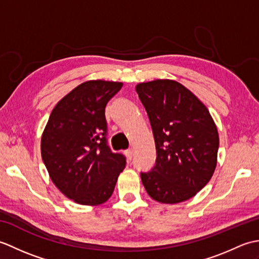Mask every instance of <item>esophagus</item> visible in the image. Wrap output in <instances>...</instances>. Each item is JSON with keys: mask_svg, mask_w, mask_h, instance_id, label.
Segmentation results:
<instances>
[{"mask_svg": "<svg viewBox=\"0 0 259 259\" xmlns=\"http://www.w3.org/2000/svg\"><path fill=\"white\" fill-rule=\"evenodd\" d=\"M125 155H126V157L129 158V160H131V159H133V157H134V150L133 149H128L125 151Z\"/></svg>", "mask_w": 259, "mask_h": 259, "instance_id": "1", "label": "esophagus"}]
</instances>
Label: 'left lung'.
<instances>
[{
  "instance_id": "1",
  "label": "left lung",
  "mask_w": 259,
  "mask_h": 259,
  "mask_svg": "<svg viewBox=\"0 0 259 259\" xmlns=\"http://www.w3.org/2000/svg\"><path fill=\"white\" fill-rule=\"evenodd\" d=\"M149 118L156 144V164L141 172L152 199L178 203L190 199L212 177L217 164V126L194 93L174 80L136 87Z\"/></svg>"
}]
</instances>
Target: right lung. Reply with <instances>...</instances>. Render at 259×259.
Listing matches in <instances>:
<instances>
[{
    "instance_id": "1",
    "label": "right lung",
    "mask_w": 259,
    "mask_h": 259,
    "mask_svg": "<svg viewBox=\"0 0 259 259\" xmlns=\"http://www.w3.org/2000/svg\"><path fill=\"white\" fill-rule=\"evenodd\" d=\"M121 88V82H83L57 103L42 134V160L51 180L80 205L106 202L125 167V157L107 144L104 115Z\"/></svg>"
}]
</instances>
